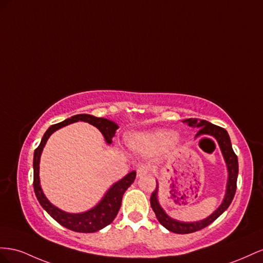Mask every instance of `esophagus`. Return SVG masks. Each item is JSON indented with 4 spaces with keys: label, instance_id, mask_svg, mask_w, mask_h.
<instances>
[{
    "label": "esophagus",
    "instance_id": "34e87169",
    "mask_svg": "<svg viewBox=\"0 0 263 263\" xmlns=\"http://www.w3.org/2000/svg\"><path fill=\"white\" fill-rule=\"evenodd\" d=\"M149 172V166L148 165H141V166L138 167L137 170V173H138V176H144L146 175Z\"/></svg>",
    "mask_w": 263,
    "mask_h": 263
}]
</instances>
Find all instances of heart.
Returning a JSON list of instances; mask_svg holds the SVG:
<instances>
[{"mask_svg":"<svg viewBox=\"0 0 263 263\" xmlns=\"http://www.w3.org/2000/svg\"><path fill=\"white\" fill-rule=\"evenodd\" d=\"M179 143V139L173 136L170 131L160 130L145 136L138 137L131 141V144L142 149H156L165 145L176 146Z\"/></svg>","mask_w":263,"mask_h":263,"instance_id":"b5f03b06","label":"heart"}]
</instances>
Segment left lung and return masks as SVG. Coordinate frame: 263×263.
<instances>
[{
	"label": "left lung",
	"instance_id": "1",
	"mask_svg": "<svg viewBox=\"0 0 263 263\" xmlns=\"http://www.w3.org/2000/svg\"><path fill=\"white\" fill-rule=\"evenodd\" d=\"M183 122L187 123L192 127H198L199 131L197 132L196 137L204 136H212L214 137L217 142H218L219 147L221 149V153L223 156V160L226 162L227 170H228V181H227V189H226V195H224V198L221 202V205L216 209V211L208 216L207 218L198 220V221H193V222H184L175 220L165 213L162 206L160 205L159 199H157V192H159V184L156 183V189L151 195V207L153 212L155 213V216L157 220L160 221L162 226H164L167 230L175 232V234H191V232L198 231L202 228L207 227L208 224H211L213 221H215L218 217L226 211L231 204L232 199L236 194L237 190V177H238V157L235 154L234 149L231 146V142L228 132L220 127L218 125H215L211 122L206 121V120H197V119H186Z\"/></svg>",
	"mask_w": 263,
	"mask_h": 263
}]
</instances>
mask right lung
Here are the masks:
<instances>
[{
    "mask_svg": "<svg viewBox=\"0 0 263 263\" xmlns=\"http://www.w3.org/2000/svg\"><path fill=\"white\" fill-rule=\"evenodd\" d=\"M84 121L89 124L96 126L98 129L102 136L104 137V140L108 144L112 143V138L115 137L116 131L118 129V124L114 121H110L108 119L104 118H97L91 115H77L73 116L69 119H66L65 121L54 124L48 127V130L45 132L44 137L41 141V144L35 149L34 152V161H33V168H34V192L37 199H39L40 204L42 207L46 211L52 218H54L58 223H61L62 226L66 227L67 229H70L72 231L77 232H95L98 231L102 228H104L108 224H110L116 216L118 215V212L120 207H121L122 196L124 192L129 189L131 184L136 179L137 173L136 171L130 172L129 174H126L122 179H120L117 183L112 185L106 195L102 197V199L99 201L98 205H96L93 208L87 211L85 213L80 214H69L66 213L62 209L57 208L45 196L43 190L41 187L40 182V161L41 155L43 152V148L46 144L48 138L52 133L61 129L63 126L68 125L73 122Z\"/></svg>",
    "mask_w": 263,
    "mask_h": 263,
    "instance_id": "add662e5",
    "label": "right lung"
}]
</instances>
